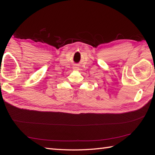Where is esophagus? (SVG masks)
<instances>
[{"label":"esophagus","mask_w":155,"mask_h":155,"mask_svg":"<svg viewBox=\"0 0 155 155\" xmlns=\"http://www.w3.org/2000/svg\"><path fill=\"white\" fill-rule=\"evenodd\" d=\"M73 69L74 71H78V70H79V68L77 67V66H74V67H73Z\"/></svg>","instance_id":"esophagus-1"}]
</instances>
